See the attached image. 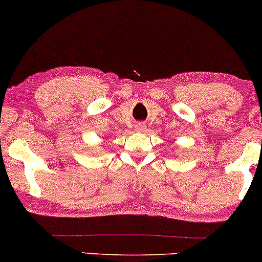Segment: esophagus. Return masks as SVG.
Masks as SVG:
<instances>
[{
	"mask_svg": "<svg viewBox=\"0 0 262 262\" xmlns=\"http://www.w3.org/2000/svg\"><path fill=\"white\" fill-rule=\"evenodd\" d=\"M144 128H145V127H144V124H141V123H139V124L135 125V130H137V132H141Z\"/></svg>",
	"mask_w": 262,
	"mask_h": 262,
	"instance_id": "34e87169",
	"label": "esophagus"
}]
</instances>
